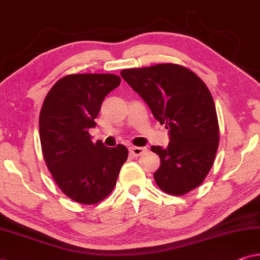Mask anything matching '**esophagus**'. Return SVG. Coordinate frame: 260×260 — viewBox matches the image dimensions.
<instances>
[{
	"mask_svg": "<svg viewBox=\"0 0 260 260\" xmlns=\"http://www.w3.org/2000/svg\"><path fill=\"white\" fill-rule=\"evenodd\" d=\"M145 150H147V149L143 148V147H131L129 149V151L135 156V157H138V156L143 155Z\"/></svg>",
	"mask_w": 260,
	"mask_h": 260,
	"instance_id": "obj_1",
	"label": "esophagus"
}]
</instances>
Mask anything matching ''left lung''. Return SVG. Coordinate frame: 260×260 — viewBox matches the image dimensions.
<instances>
[{
    "label": "left lung",
    "instance_id": "left-lung-1",
    "mask_svg": "<svg viewBox=\"0 0 260 260\" xmlns=\"http://www.w3.org/2000/svg\"><path fill=\"white\" fill-rule=\"evenodd\" d=\"M120 76L169 129L167 148L152 145L161 158L154 179L163 191L183 195L204 182L219 145L214 101L194 72L176 63L123 70Z\"/></svg>",
    "mask_w": 260,
    "mask_h": 260
}]
</instances>
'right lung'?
I'll return each instance as SVG.
<instances>
[{
  "instance_id": "1",
  "label": "right lung",
  "mask_w": 260,
  "mask_h": 260,
  "mask_svg": "<svg viewBox=\"0 0 260 260\" xmlns=\"http://www.w3.org/2000/svg\"><path fill=\"white\" fill-rule=\"evenodd\" d=\"M119 84L110 73L70 74L53 85L42 104L39 127L46 166L62 193L79 204L104 200L127 159L126 147L106 148L88 134L104 98Z\"/></svg>"
}]
</instances>
